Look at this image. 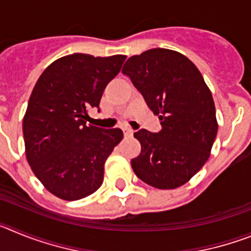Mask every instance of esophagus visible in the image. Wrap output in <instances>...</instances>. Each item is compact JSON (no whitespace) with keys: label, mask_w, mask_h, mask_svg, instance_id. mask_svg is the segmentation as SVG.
Segmentation results:
<instances>
[{"label":"esophagus","mask_w":251,"mask_h":251,"mask_svg":"<svg viewBox=\"0 0 251 251\" xmlns=\"http://www.w3.org/2000/svg\"><path fill=\"white\" fill-rule=\"evenodd\" d=\"M123 132H124V136L126 137H132L133 133H134V130L130 129V128H124Z\"/></svg>","instance_id":"esophagus-1"}]
</instances>
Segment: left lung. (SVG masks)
<instances>
[{
    "label": "left lung",
    "instance_id": "obj_1",
    "mask_svg": "<svg viewBox=\"0 0 251 251\" xmlns=\"http://www.w3.org/2000/svg\"><path fill=\"white\" fill-rule=\"evenodd\" d=\"M122 73L162 126L158 133H134L142 147L130 161L134 174L161 190L185 185L206 163L217 134L214 99L202 75L185 55L159 48L129 57Z\"/></svg>",
    "mask_w": 251,
    "mask_h": 251
}]
</instances>
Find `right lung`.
Segmentation results:
<instances>
[{"label": "right lung", "mask_w": 251, "mask_h": 251, "mask_svg": "<svg viewBox=\"0 0 251 251\" xmlns=\"http://www.w3.org/2000/svg\"><path fill=\"white\" fill-rule=\"evenodd\" d=\"M124 55L73 54L44 70L31 93L22 130L26 158L48 191L80 200L103 183L104 163L123 138L119 128L86 126L106 84L121 72Z\"/></svg>", "instance_id": "obj_1"}]
</instances>
